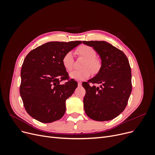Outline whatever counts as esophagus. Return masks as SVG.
<instances>
[{"instance_id": "esophagus-1", "label": "esophagus", "mask_w": 155, "mask_h": 155, "mask_svg": "<svg viewBox=\"0 0 155 155\" xmlns=\"http://www.w3.org/2000/svg\"><path fill=\"white\" fill-rule=\"evenodd\" d=\"M78 87L82 86V82H80V81H78Z\"/></svg>"}]
</instances>
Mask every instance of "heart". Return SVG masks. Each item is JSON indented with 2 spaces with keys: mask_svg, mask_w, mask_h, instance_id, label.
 <instances>
[{
  "mask_svg": "<svg viewBox=\"0 0 155 155\" xmlns=\"http://www.w3.org/2000/svg\"><path fill=\"white\" fill-rule=\"evenodd\" d=\"M78 56L84 59L81 68L82 69L74 70L70 73L71 78L76 80H83L90 77L91 73L96 74L101 70L102 67L101 60L96 57V51L92 46L88 45H81L76 50ZM62 64L64 68L70 71L73 68L74 60L71 52L65 54L62 58Z\"/></svg>",
  "mask_w": 155,
  "mask_h": 155,
  "instance_id": "1",
  "label": "heart"
}]
</instances>
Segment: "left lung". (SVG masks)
<instances>
[{
    "instance_id": "left-lung-1",
    "label": "left lung",
    "mask_w": 155,
    "mask_h": 155,
    "mask_svg": "<svg viewBox=\"0 0 155 155\" xmlns=\"http://www.w3.org/2000/svg\"><path fill=\"white\" fill-rule=\"evenodd\" d=\"M83 43L93 47L102 60L97 75L82 83L86 91L85 112L95 120H112L124 110L132 91L129 60L123 51L107 42L83 41ZM97 84L100 87H97Z\"/></svg>"
}]
</instances>
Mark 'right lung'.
<instances>
[{
    "instance_id": "add662e5",
    "label": "right lung",
    "mask_w": 155,
    "mask_h": 155,
    "mask_svg": "<svg viewBox=\"0 0 155 155\" xmlns=\"http://www.w3.org/2000/svg\"><path fill=\"white\" fill-rule=\"evenodd\" d=\"M81 43L80 41L49 42L31 51L24 59L20 95L28 114L41 123H52L64 114L65 101L78 84L70 78L62 58ZM63 80L67 82L61 84Z\"/></svg>"
}]
</instances>
